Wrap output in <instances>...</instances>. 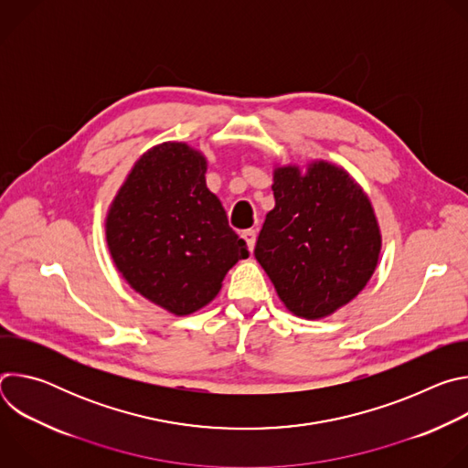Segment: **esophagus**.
I'll return each mask as SVG.
<instances>
[{
    "label": "esophagus",
    "mask_w": 468,
    "mask_h": 468,
    "mask_svg": "<svg viewBox=\"0 0 468 468\" xmlns=\"http://www.w3.org/2000/svg\"><path fill=\"white\" fill-rule=\"evenodd\" d=\"M242 239L246 240L248 250H250V251H253V248H255V240H257V231H255V229H246V231H242Z\"/></svg>",
    "instance_id": "obj_1"
}]
</instances>
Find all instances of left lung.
<instances>
[{
  "mask_svg": "<svg viewBox=\"0 0 468 468\" xmlns=\"http://www.w3.org/2000/svg\"><path fill=\"white\" fill-rule=\"evenodd\" d=\"M276 206L255 259L296 316L324 318L352 302L372 278L381 233L370 199L341 166L325 161L274 170Z\"/></svg>",
  "mask_w": 468,
  "mask_h": 468,
  "instance_id": "1",
  "label": "left lung"
}]
</instances>
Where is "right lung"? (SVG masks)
Masks as SVG:
<instances>
[{
    "instance_id": "add662e5",
    "label": "right lung",
    "mask_w": 468,
    "mask_h": 468,
    "mask_svg": "<svg viewBox=\"0 0 468 468\" xmlns=\"http://www.w3.org/2000/svg\"><path fill=\"white\" fill-rule=\"evenodd\" d=\"M207 159L163 143L131 168L105 218L111 257L146 300L183 316L207 305L228 271L250 255L206 185Z\"/></svg>"
}]
</instances>
